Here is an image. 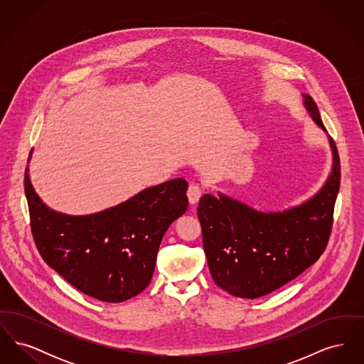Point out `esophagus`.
<instances>
[{
	"instance_id": "34e87169",
	"label": "esophagus",
	"mask_w": 364,
	"mask_h": 364,
	"mask_svg": "<svg viewBox=\"0 0 364 364\" xmlns=\"http://www.w3.org/2000/svg\"><path fill=\"white\" fill-rule=\"evenodd\" d=\"M187 196H188L190 205H196L199 202L200 196H202V190L198 186L192 184V186H190L188 191H187Z\"/></svg>"
}]
</instances>
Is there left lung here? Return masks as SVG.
I'll list each match as a JSON object with an SVG mask.
<instances>
[{"mask_svg":"<svg viewBox=\"0 0 364 364\" xmlns=\"http://www.w3.org/2000/svg\"><path fill=\"white\" fill-rule=\"evenodd\" d=\"M304 107L326 132L318 106L303 94ZM333 165L328 180L310 199L284 211H260L232 196L206 193L198 217L214 282L228 294L257 299L288 284L325 251L340 190V156L329 138Z\"/></svg>","mask_w":364,"mask_h":364,"instance_id":"left-lung-1","label":"left lung"}]
</instances>
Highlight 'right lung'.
Here are the masks:
<instances>
[{"label": "right lung", "instance_id": "add662e5", "mask_svg": "<svg viewBox=\"0 0 364 364\" xmlns=\"http://www.w3.org/2000/svg\"><path fill=\"white\" fill-rule=\"evenodd\" d=\"M28 172L27 168L24 191L31 230L53 270L101 301L122 303L144 291L165 232L187 211L188 183L173 178L100 213L70 215L42 202Z\"/></svg>", "mask_w": 364, "mask_h": 364}]
</instances>
